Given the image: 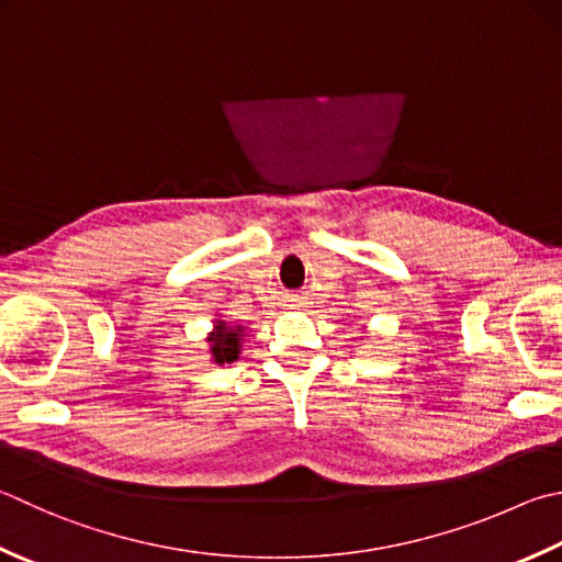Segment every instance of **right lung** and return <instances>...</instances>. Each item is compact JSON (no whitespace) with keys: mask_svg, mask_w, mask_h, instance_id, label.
I'll list each match as a JSON object with an SVG mask.
<instances>
[{"mask_svg":"<svg viewBox=\"0 0 562 562\" xmlns=\"http://www.w3.org/2000/svg\"><path fill=\"white\" fill-rule=\"evenodd\" d=\"M241 337H245V327L241 325H227L225 321H217L213 333H210V355H213L215 364H229L239 359L241 352Z\"/></svg>","mask_w":562,"mask_h":562,"instance_id":"right-lung-1","label":"right lung"}]
</instances>
